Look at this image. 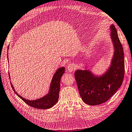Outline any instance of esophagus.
Segmentation results:
<instances>
[{
	"mask_svg": "<svg viewBox=\"0 0 132 132\" xmlns=\"http://www.w3.org/2000/svg\"><path fill=\"white\" fill-rule=\"evenodd\" d=\"M76 68H77V66L76 65V64L73 63H70L68 66V70L71 72V71H73V70H76Z\"/></svg>",
	"mask_w": 132,
	"mask_h": 132,
	"instance_id": "34e87169",
	"label": "esophagus"
}]
</instances>
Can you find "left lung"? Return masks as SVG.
Here are the masks:
<instances>
[{"label":"left lung","mask_w":132,"mask_h":132,"mask_svg":"<svg viewBox=\"0 0 132 132\" xmlns=\"http://www.w3.org/2000/svg\"><path fill=\"white\" fill-rule=\"evenodd\" d=\"M111 37L115 52L110 68L100 77H95L88 70H77L74 76L79 93L84 102L95 106L103 103L121 87L125 74L123 47L115 26L112 25Z\"/></svg>","instance_id":"8db88e82"}]
</instances>
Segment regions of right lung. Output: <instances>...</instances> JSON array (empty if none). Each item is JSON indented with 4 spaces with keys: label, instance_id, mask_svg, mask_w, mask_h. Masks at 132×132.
Instances as JSON below:
<instances>
[{
    "label": "right lung",
    "instance_id": "1",
    "mask_svg": "<svg viewBox=\"0 0 132 132\" xmlns=\"http://www.w3.org/2000/svg\"><path fill=\"white\" fill-rule=\"evenodd\" d=\"M64 71H65V69H64V68H61L56 71V73H55L53 78H52L51 86H50V90L49 92V93L46 96H45L41 98V99H39L35 100H29L26 99L25 98H23V97L19 95L18 93L15 92L13 85H12V84L11 83V87L13 88L14 92H15V94H16V95L19 96V97L21 98L23 102H25L26 104L29 105V106L34 107L35 109H50V108L54 106L58 100L59 93L60 90V81H61V78L62 75H63V74L64 73ZM9 75L10 78L9 73Z\"/></svg>",
    "mask_w": 132,
    "mask_h": 132
}]
</instances>
